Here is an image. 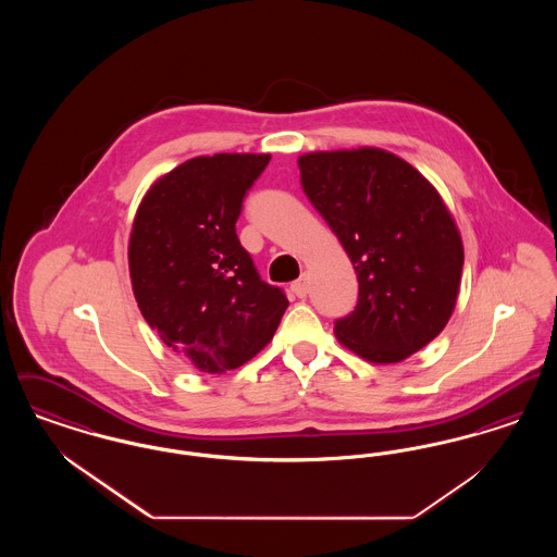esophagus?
<instances>
[{
  "instance_id": "esophagus-1",
  "label": "esophagus",
  "mask_w": 557,
  "mask_h": 557,
  "mask_svg": "<svg viewBox=\"0 0 557 557\" xmlns=\"http://www.w3.org/2000/svg\"><path fill=\"white\" fill-rule=\"evenodd\" d=\"M290 290L296 298H305V296L309 294V277H307V273H302L300 280H296V282L292 284Z\"/></svg>"
}]
</instances>
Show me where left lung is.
<instances>
[{"label": "left lung", "mask_w": 557, "mask_h": 557, "mask_svg": "<svg viewBox=\"0 0 557 557\" xmlns=\"http://www.w3.org/2000/svg\"><path fill=\"white\" fill-rule=\"evenodd\" d=\"M300 184L345 246L359 280L336 336L371 363L424 348L455 309L463 244L441 194L409 162L380 148L311 152Z\"/></svg>", "instance_id": "1"}]
</instances>
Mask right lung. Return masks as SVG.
<instances>
[{"label": "right lung", "instance_id": "add662e5", "mask_svg": "<svg viewBox=\"0 0 557 557\" xmlns=\"http://www.w3.org/2000/svg\"><path fill=\"white\" fill-rule=\"evenodd\" d=\"M271 154L186 160L160 177L133 219L129 271L144 319L200 371L236 370L273 338L288 298L261 280L236 234Z\"/></svg>", "mask_w": 557, "mask_h": 557}]
</instances>
